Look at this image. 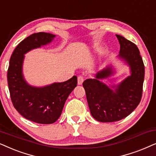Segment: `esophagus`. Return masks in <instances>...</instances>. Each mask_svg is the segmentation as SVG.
<instances>
[{
  "mask_svg": "<svg viewBox=\"0 0 156 156\" xmlns=\"http://www.w3.org/2000/svg\"><path fill=\"white\" fill-rule=\"evenodd\" d=\"M83 82H84V77H83L82 76H79L78 78H77V83H78V84H80V85H81V84H82Z\"/></svg>",
  "mask_w": 156,
  "mask_h": 156,
  "instance_id": "esophagus-1",
  "label": "esophagus"
}]
</instances>
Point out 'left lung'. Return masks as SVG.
<instances>
[{
	"instance_id": "1",
	"label": "left lung",
	"mask_w": 156,
	"mask_h": 156,
	"mask_svg": "<svg viewBox=\"0 0 156 156\" xmlns=\"http://www.w3.org/2000/svg\"><path fill=\"white\" fill-rule=\"evenodd\" d=\"M116 36L120 44L119 56L130 66V76L110 88L100 81L112 74V68L107 67L100 71L95 79L83 82L91 115L99 122H112L126 118L142 98L145 66L138 48L123 36Z\"/></svg>"
}]
</instances>
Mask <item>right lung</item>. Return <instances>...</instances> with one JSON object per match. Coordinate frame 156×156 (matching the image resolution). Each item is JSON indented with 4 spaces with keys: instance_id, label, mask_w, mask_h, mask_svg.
Masks as SVG:
<instances>
[{
    "instance_id": "add662e5",
    "label": "right lung",
    "mask_w": 156,
    "mask_h": 156,
    "mask_svg": "<svg viewBox=\"0 0 156 156\" xmlns=\"http://www.w3.org/2000/svg\"><path fill=\"white\" fill-rule=\"evenodd\" d=\"M55 36L45 32L28 36L14 49L8 69V84L14 108L25 118L39 124H51L58 120L66 99L77 84L76 76L43 87H32L24 80V54L49 44Z\"/></svg>"
}]
</instances>
